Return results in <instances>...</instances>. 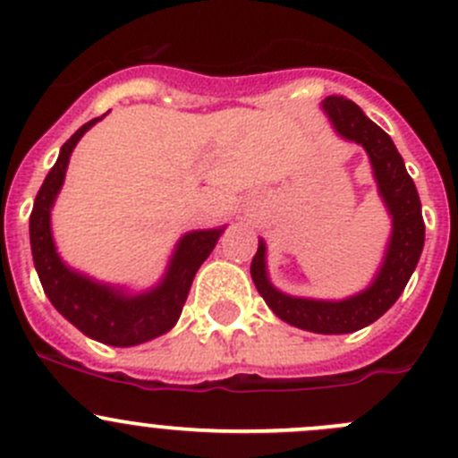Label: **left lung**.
I'll return each mask as SVG.
<instances>
[{"mask_svg": "<svg viewBox=\"0 0 458 458\" xmlns=\"http://www.w3.org/2000/svg\"><path fill=\"white\" fill-rule=\"evenodd\" d=\"M321 106L335 131L344 140L361 143L370 157L378 195L392 216V234L381 270L377 272L370 288L341 301L290 297L279 293L267 279L266 243L259 239L250 275L263 301L281 321L317 335H348L370 326L394 306L421 257L426 224H423L417 186L405 170L403 157L399 155L390 135L345 97L330 95L321 101Z\"/></svg>", "mask_w": 458, "mask_h": 458, "instance_id": "left-lung-1", "label": "left lung"}]
</instances>
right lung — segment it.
I'll list each match as a JSON object with an SVG mask.
<instances>
[{"label":"right lung","instance_id":"add662e5","mask_svg":"<svg viewBox=\"0 0 458 458\" xmlns=\"http://www.w3.org/2000/svg\"><path fill=\"white\" fill-rule=\"evenodd\" d=\"M99 119H104V114L90 119L64 143L57 161L46 174L30 212V250L41 288L59 315L66 317L77 330L99 344L131 348L165 335L177 323L191 293L192 279L208 255L215 250L224 228L192 230L183 234L174 248L164 279L148 293L128 294L123 288L99 284L68 267L55 248L50 210L57 192L62 191L72 148Z\"/></svg>","mask_w":458,"mask_h":458}]
</instances>
